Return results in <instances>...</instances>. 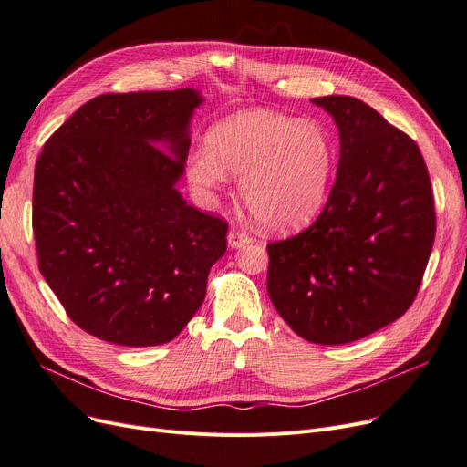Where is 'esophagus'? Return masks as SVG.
I'll return each instance as SVG.
<instances>
[{
    "instance_id": "1",
    "label": "esophagus",
    "mask_w": 467,
    "mask_h": 467,
    "mask_svg": "<svg viewBox=\"0 0 467 467\" xmlns=\"http://www.w3.org/2000/svg\"><path fill=\"white\" fill-rule=\"evenodd\" d=\"M251 242V235L247 234V232H244V230H232L230 234H228V244H230V247H244V245H247Z\"/></svg>"
}]
</instances>
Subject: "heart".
<instances>
[{"instance_id": "heart-1", "label": "heart", "mask_w": 467, "mask_h": 467, "mask_svg": "<svg viewBox=\"0 0 467 467\" xmlns=\"http://www.w3.org/2000/svg\"><path fill=\"white\" fill-rule=\"evenodd\" d=\"M335 148L327 130L273 110H245L222 120L208 134V148L189 158L196 189L214 191L228 171L242 175L239 192L268 230H294L314 220L327 199Z\"/></svg>"}]
</instances>
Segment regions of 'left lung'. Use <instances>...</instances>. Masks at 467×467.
I'll list each match as a JSON object with an SVG mask.
<instances>
[{"mask_svg":"<svg viewBox=\"0 0 467 467\" xmlns=\"http://www.w3.org/2000/svg\"><path fill=\"white\" fill-rule=\"evenodd\" d=\"M333 115L341 160L329 199L304 232L266 245V290L309 343L358 341L401 317L431 257L436 212L413 138L360 99L317 97Z\"/></svg>","mask_w":467,"mask_h":467,"instance_id":"1","label":"left lung"}]
</instances>
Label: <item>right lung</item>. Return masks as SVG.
Instances as JSON below:
<instances>
[{
    "label": "right lung",
    "instance_id": "1",
    "mask_svg": "<svg viewBox=\"0 0 467 467\" xmlns=\"http://www.w3.org/2000/svg\"><path fill=\"white\" fill-rule=\"evenodd\" d=\"M201 101L191 88L99 95L38 155V268L67 317L101 341H171L199 312L210 266L228 249V222L175 189Z\"/></svg>",
    "mask_w": 467,
    "mask_h": 467
}]
</instances>
